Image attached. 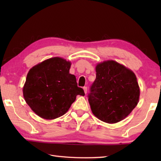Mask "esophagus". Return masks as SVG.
Returning <instances> with one entry per match:
<instances>
[{"label": "esophagus", "mask_w": 161, "mask_h": 161, "mask_svg": "<svg viewBox=\"0 0 161 161\" xmlns=\"http://www.w3.org/2000/svg\"><path fill=\"white\" fill-rule=\"evenodd\" d=\"M83 89H84V93H87V87L86 86H84L83 87Z\"/></svg>", "instance_id": "esophagus-1"}]
</instances>
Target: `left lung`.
I'll use <instances>...</instances> for the list:
<instances>
[{"label": "left lung", "instance_id": "8db88e82", "mask_svg": "<svg viewBox=\"0 0 161 161\" xmlns=\"http://www.w3.org/2000/svg\"><path fill=\"white\" fill-rule=\"evenodd\" d=\"M95 70L96 79L88 95L92 113L108 124L122 121L139 102L141 91L135 73L114 60L98 63Z\"/></svg>", "mask_w": 161, "mask_h": 161}]
</instances>
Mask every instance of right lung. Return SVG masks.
<instances>
[{"label": "right lung", "mask_w": 161, "mask_h": 161, "mask_svg": "<svg viewBox=\"0 0 161 161\" xmlns=\"http://www.w3.org/2000/svg\"><path fill=\"white\" fill-rule=\"evenodd\" d=\"M71 62L55 57L44 60L28 72L23 87V97L35 114L46 119L64 115L77 95H85L69 73Z\"/></svg>", "instance_id": "1"}]
</instances>
